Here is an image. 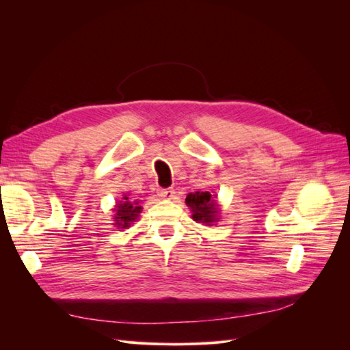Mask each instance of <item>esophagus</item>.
I'll return each instance as SVG.
<instances>
[{
    "mask_svg": "<svg viewBox=\"0 0 350 350\" xmlns=\"http://www.w3.org/2000/svg\"><path fill=\"white\" fill-rule=\"evenodd\" d=\"M174 194H175L174 188H159L157 189V196L162 198H172Z\"/></svg>",
    "mask_w": 350,
    "mask_h": 350,
    "instance_id": "obj_1",
    "label": "esophagus"
}]
</instances>
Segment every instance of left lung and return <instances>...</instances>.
<instances>
[{"mask_svg": "<svg viewBox=\"0 0 350 350\" xmlns=\"http://www.w3.org/2000/svg\"><path fill=\"white\" fill-rule=\"evenodd\" d=\"M187 204L193 211V219L197 221H203L208 226L216 220L217 208H216V201L211 197L208 191H201V193H191L188 194Z\"/></svg>", "mask_w": 350, "mask_h": 350, "instance_id": "1", "label": "left lung"}]
</instances>
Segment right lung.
<instances>
[{
    "instance_id": "1",
    "label": "right lung",
    "mask_w": 350,
    "mask_h": 350,
    "mask_svg": "<svg viewBox=\"0 0 350 350\" xmlns=\"http://www.w3.org/2000/svg\"><path fill=\"white\" fill-rule=\"evenodd\" d=\"M116 215H115V221L116 225L120 228H126L130 226L133 221L139 217V213L142 211V207L139 206V203L135 201H130L129 197H124L122 201H120L116 204Z\"/></svg>"
}]
</instances>
